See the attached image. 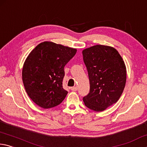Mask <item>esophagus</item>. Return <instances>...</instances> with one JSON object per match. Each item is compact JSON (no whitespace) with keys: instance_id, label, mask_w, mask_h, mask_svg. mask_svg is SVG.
<instances>
[{"instance_id":"1","label":"esophagus","mask_w":147,"mask_h":147,"mask_svg":"<svg viewBox=\"0 0 147 147\" xmlns=\"http://www.w3.org/2000/svg\"><path fill=\"white\" fill-rule=\"evenodd\" d=\"M70 89H71V90H72V91H76L77 90H78V87H77V86L71 87Z\"/></svg>"}]
</instances>
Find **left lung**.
<instances>
[{
  "label": "left lung",
  "instance_id": "left-lung-1",
  "mask_svg": "<svg viewBox=\"0 0 147 147\" xmlns=\"http://www.w3.org/2000/svg\"><path fill=\"white\" fill-rule=\"evenodd\" d=\"M88 70L90 92L83 97L85 106L101 112L116 102L124 90L127 81L125 62L116 49L95 45L82 51Z\"/></svg>",
  "mask_w": 147,
  "mask_h": 147
}]
</instances>
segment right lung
Masks as SVG:
<instances>
[{"mask_svg":"<svg viewBox=\"0 0 147 147\" xmlns=\"http://www.w3.org/2000/svg\"><path fill=\"white\" fill-rule=\"evenodd\" d=\"M76 52V48L45 41L30 53L22 77L26 92L36 105L48 109L64 99L68 92L63 87L64 68Z\"/></svg>","mask_w":147,"mask_h":147,"instance_id":"add662e5","label":"right lung"}]
</instances>
